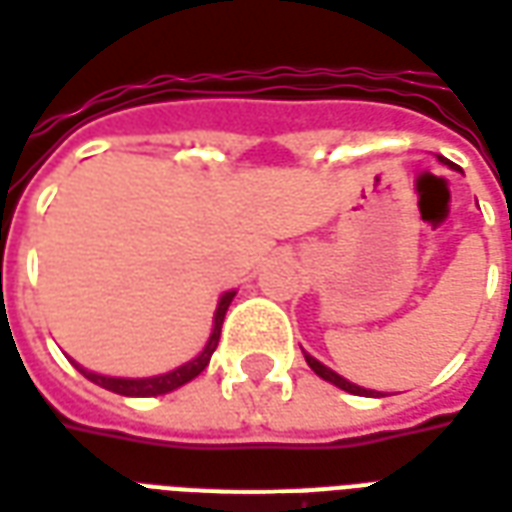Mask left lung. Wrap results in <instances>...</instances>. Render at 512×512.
I'll use <instances>...</instances> for the list:
<instances>
[{
  "mask_svg": "<svg viewBox=\"0 0 512 512\" xmlns=\"http://www.w3.org/2000/svg\"><path fill=\"white\" fill-rule=\"evenodd\" d=\"M305 360H307V366L313 368V371H316L321 380H327V382H332V385H338L341 391L355 393V396H382L380 391H368V388H360V385H355V382L343 380L341 374H335L332 368H327V366H324V363H318L316 357H310V355H307V352H305Z\"/></svg>",
  "mask_w": 512,
  "mask_h": 512,
  "instance_id": "1",
  "label": "left lung"
}]
</instances>
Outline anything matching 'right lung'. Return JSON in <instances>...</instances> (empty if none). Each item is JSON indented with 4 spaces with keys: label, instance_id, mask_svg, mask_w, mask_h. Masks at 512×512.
I'll use <instances>...</instances> for the list:
<instances>
[{
    "label": "right lung",
    "instance_id": "obj_1",
    "mask_svg": "<svg viewBox=\"0 0 512 512\" xmlns=\"http://www.w3.org/2000/svg\"><path fill=\"white\" fill-rule=\"evenodd\" d=\"M232 296L235 291H227L219 299V307H216V316H213V332H210V338H207L205 349L194 357V360H188L185 366L174 368L169 374H157V377H141V380H127V377H105V374H94V371H88V368H82L80 363H74V366L80 368L82 374L88 377L96 385H102L107 391L121 393V396H160V393H169L177 391L180 385L185 382H191L194 377H199L202 371L210 363V355L216 352V346H219L221 338V324H224V316H227V307H230Z\"/></svg>",
    "mask_w": 512,
    "mask_h": 512
}]
</instances>
